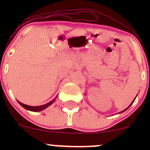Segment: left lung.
I'll use <instances>...</instances> for the list:
<instances>
[{
  "label": "left lung",
  "mask_w": 150,
  "mask_h": 150,
  "mask_svg": "<svg viewBox=\"0 0 150 150\" xmlns=\"http://www.w3.org/2000/svg\"><path fill=\"white\" fill-rule=\"evenodd\" d=\"M135 99H134V100H133V101H132V102L131 103V104H130V106H128V107L126 108V109H125V110H124V111H122V112H123V111H125V110H127V109H128V108L129 107H130V106H131V105H132V103H133V102H134V101H135Z\"/></svg>",
  "instance_id": "1"
}]
</instances>
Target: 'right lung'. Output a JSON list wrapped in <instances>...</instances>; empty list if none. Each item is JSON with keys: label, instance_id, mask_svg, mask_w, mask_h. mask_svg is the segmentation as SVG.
Here are the masks:
<instances>
[{"label": "right lung", "instance_id": "1", "mask_svg": "<svg viewBox=\"0 0 150 150\" xmlns=\"http://www.w3.org/2000/svg\"><path fill=\"white\" fill-rule=\"evenodd\" d=\"M54 101H55V99H53V101H50V102L47 103V104L42 105V106H28V105L22 104V103L20 102V101H18V102H19V104L21 105L22 107L25 108V109L29 110V111H34V112H37V111H42V110H44V108L48 107V106H50V105H51V104H53V102Z\"/></svg>", "mask_w": 150, "mask_h": 150}]
</instances>
